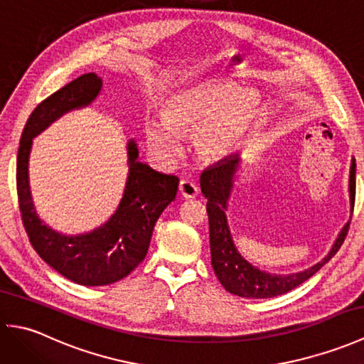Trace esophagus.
I'll return each instance as SVG.
<instances>
[{"instance_id": "1", "label": "esophagus", "mask_w": 364, "mask_h": 364, "mask_svg": "<svg viewBox=\"0 0 364 364\" xmlns=\"http://www.w3.org/2000/svg\"><path fill=\"white\" fill-rule=\"evenodd\" d=\"M178 192L183 198H196L198 196V186L191 180H181L180 186H178Z\"/></svg>"}]
</instances>
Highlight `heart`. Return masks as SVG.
I'll use <instances>...</instances> for the list:
<instances>
[{
	"instance_id": "1",
	"label": "heart",
	"mask_w": 364,
	"mask_h": 364,
	"mask_svg": "<svg viewBox=\"0 0 364 364\" xmlns=\"http://www.w3.org/2000/svg\"><path fill=\"white\" fill-rule=\"evenodd\" d=\"M261 102L253 90L233 92L227 82L208 81L178 89L162 102L161 117L145 122L144 134L159 158L181 153L180 137L194 136L197 154L218 162L235 154L255 125Z\"/></svg>"
}]
</instances>
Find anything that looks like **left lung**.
<instances>
[{
    "label": "left lung",
    "instance_id": "left-lung-1",
    "mask_svg": "<svg viewBox=\"0 0 364 364\" xmlns=\"http://www.w3.org/2000/svg\"><path fill=\"white\" fill-rule=\"evenodd\" d=\"M241 164V154H231L230 158L219 161L218 164L208 167L200 176V188L208 198L206 211L210 219V245H211V264L215 275L223 288L228 292L245 299H269L277 297L297 288L299 284L311 278L318 270L327 264L341 249L344 239L349 231L350 220L339 231L336 241L330 252L314 266L296 274H270L261 270L247 261L231 236L227 210L228 200L235 186L236 172ZM349 197L350 211L355 203V159L352 158L349 175Z\"/></svg>",
    "mask_w": 364,
    "mask_h": 364
}]
</instances>
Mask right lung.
Here are the masks:
<instances>
[{"mask_svg":"<svg viewBox=\"0 0 364 364\" xmlns=\"http://www.w3.org/2000/svg\"><path fill=\"white\" fill-rule=\"evenodd\" d=\"M102 87L98 75L86 73L43 100L29 115L17 156L18 203L29 242L46 264L82 286L111 284L133 272L149 252L154 223L178 191V178L139 161L137 144L129 139L125 189L109 220L89 233L68 236L38 218L29 186L33 139L64 114L94 103Z\"/></svg>","mask_w":364,"mask_h":364,"instance_id":"add662e5","label":"right lung"}]
</instances>
